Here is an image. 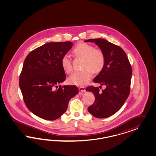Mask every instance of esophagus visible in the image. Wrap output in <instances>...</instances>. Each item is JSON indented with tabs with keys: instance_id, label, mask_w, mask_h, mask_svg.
Wrapping results in <instances>:
<instances>
[{
	"instance_id": "1",
	"label": "esophagus",
	"mask_w": 156,
	"mask_h": 156,
	"mask_svg": "<svg viewBox=\"0 0 156 156\" xmlns=\"http://www.w3.org/2000/svg\"><path fill=\"white\" fill-rule=\"evenodd\" d=\"M79 90L80 91H82V92H85V91H86V88L85 87L80 86V87H79Z\"/></svg>"
}]
</instances>
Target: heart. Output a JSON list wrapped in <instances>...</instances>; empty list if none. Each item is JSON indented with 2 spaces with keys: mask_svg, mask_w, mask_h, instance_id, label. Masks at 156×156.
Here are the masks:
<instances>
[{
  "mask_svg": "<svg viewBox=\"0 0 156 156\" xmlns=\"http://www.w3.org/2000/svg\"><path fill=\"white\" fill-rule=\"evenodd\" d=\"M76 57L83 59L82 70L73 73L68 79L72 85L84 86L91 78L93 73H98L104 68L105 64V56L104 52L93 46L86 43H78L73 51ZM61 65L63 70L67 74L73 71L71 60L67 55L62 58Z\"/></svg>",
  "mask_w": 156,
  "mask_h": 156,
  "instance_id": "heart-1",
  "label": "heart"
}]
</instances>
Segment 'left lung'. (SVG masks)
<instances>
[{
  "label": "left lung",
  "mask_w": 156,
  "mask_h": 156,
  "mask_svg": "<svg viewBox=\"0 0 156 156\" xmlns=\"http://www.w3.org/2000/svg\"><path fill=\"white\" fill-rule=\"evenodd\" d=\"M85 42L95 43L105 56L104 68L93 82L106 88L102 91L98 87L86 88V91L92 92L95 97L94 103L87 110L96 118H108L117 113L128 98L132 69L126 54L119 46L102 38L90 39Z\"/></svg>",
  "instance_id": "8db88e82"
}]
</instances>
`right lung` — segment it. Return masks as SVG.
<instances>
[{"instance_id":"1","label":"right lung","mask_w":156,"mask_h":156,"mask_svg":"<svg viewBox=\"0 0 156 156\" xmlns=\"http://www.w3.org/2000/svg\"><path fill=\"white\" fill-rule=\"evenodd\" d=\"M73 44L69 41L47 43L30 52L24 61L19 87L27 108L40 118H59L70 99L79 92L74 85L58 86L66 80L62 58Z\"/></svg>"}]
</instances>
